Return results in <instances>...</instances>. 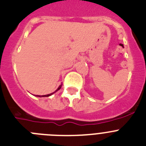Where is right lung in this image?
I'll list each match as a JSON object with an SVG mask.
<instances>
[{
	"label": "right lung",
	"instance_id": "obj_1",
	"mask_svg": "<svg viewBox=\"0 0 146 146\" xmlns=\"http://www.w3.org/2000/svg\"><path fill=\"white\" fill-rule=\"evenodd\" d=\"M62 84H61V85H60V86H59L58 87V89H57V90H56V91L54 92H57L59 90V89H60V88L62 87ZM54 92H53V93H52V94H46V95H42V96H40V95H37V96H38V97H48V96H50V95H52V94H54Z\"/></svg>",
	"mask_w": 146,
	"mask_h": 146
}]
</instances>
